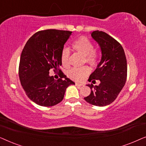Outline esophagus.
Returning a JSON list of instances; mask_svg holds the SVG:
<instances>
[{
	"label": "esophagus",
	"mask_w": 146,
	"mask_h": 146,
	"mask_svg": "<svg viewBox=\"0 0 146 146\" xmlns=\"http://www.w3.org/2000/svg\"><path fill=\"white\" fill-rule=\"evenodd\" d=\"M76 86H77L80 87V86H83V84H80V83L76 82Z\"/></svg>",
	"instance_id": "1"
}]
</instances>
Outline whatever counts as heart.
Segmentation results:
<instances>
[{
    "instance_id": "1",
    "label": "heart",
    "mask_w": 146,
    "mask_h": 146,
    "mask_svg": "<svg viewBox=\"0 0 146 146\" xmlns=\"http://www.w3.org/2000/svg\"><path fill=\"white\" fill-rule=\"evenodd\" d=\"M73 49L78 52L85 57V61L93 66H96L100 61V54L96 50L94 46L90 40L86 36H80L74 40L72 43ZM70 51L64 48L61 52V61L63 66H69ZM90 69L87 66L80 68H73L68 72L69 77L75 81H82L89 74Z\"/></svg>"
}]
</instances>
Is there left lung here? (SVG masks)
<instances>
[{
	"instance_id": "8db88e82",
	"label": "left lung",
	"mask_w": 146,
	"mask_h": 146,
	"mask_svg": "<svg viewBox=\"0 0 146 146\" xmlns=\"http://www.w3.org/2000/svg\"><path fill=\"white\" fill-rule=\"evenodd\" d=\"M91 35L101 48L102 58L88 81L100 80V84L88 85L91 92L84 100L92 105L105 106L116 99L124 86L127 78L126 58L121 45L107 33L96 31Z\"/></svg>"
}]
</instances>
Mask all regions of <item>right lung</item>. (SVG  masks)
Masks as SVG:
<instances>
[{"label":"right lung","mask_w":146,"mask_h":146,"mask_svg":"<svg viewBox=\"0 0 146 146\" xmlns=\"http://www.w3.org/2000/svg\"><path fill=\"white\" fill-rule=\"evenodd\" d=\"M71 34L70 31L56 29L38 31L22 51L20 81L29 98L38 105L50 107L58 104L63 100L67 87L75 84L60 69L62 50ZM50 69L59 71L58 79L49 75Z\"/></svg>","instance_id":"right-lung-1"}]
</instances>
